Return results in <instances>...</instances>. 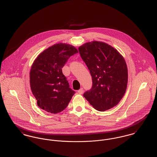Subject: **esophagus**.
<instances>
[{
    "mask_svg": "<svg viewBox=\"0 0 157 157\" xmlns=\"http://www.w3.org/2000/svg\"><path fill=\"white\" fill-rule=\"evenodd\" d=\"M83 92H84V89H83V88H81V89L78 91V93L79 94H82Z\"/></svg>",
    "mask_w": 157,
    "mask_h": 157,
    "instance_id": "esophagus-1",
    "label": "esophagus"
}]
</instances>
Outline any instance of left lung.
I'll use <instances>...</instances> for the list:
<instances>
[{
  "instance_id": "obj_1",
  "label": "left lung",
  "mask_w": 157,
  "mask_h": 157,
  "mask_svg": "<svg viewBox=\"0 0 157 157\" xmlns=\"http://www.w3.org/2000/svg\"><path fill=\"white\" fill-rule=\"evenodd\" d=\"M92 78V86L84 94L96 110L103 112L117 105L125 94L128 72L124 58L112 46L93 41L78 48Z\"/></svg>"
}]
</instances>
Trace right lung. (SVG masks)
<instances>
[{
	"mask_svg": "<svg viewBox=\"0 0 157 157\" xmlns=\"http://www.w3.org/2000/svg\"><path fill=\"white\" fill-rule=\"evenodd\" d=\"M77 53L73 46L59 43L45 50L34 61L30 82L32 93L40 109L57 113L68 105L75 92L69 87L62 68L68 58Z\"/></svg>",
	"mask_w": 157,
	"mask_h": 157,
	"instance_id": "obj_1",
	"label": "right lung"
}]
</instances>
